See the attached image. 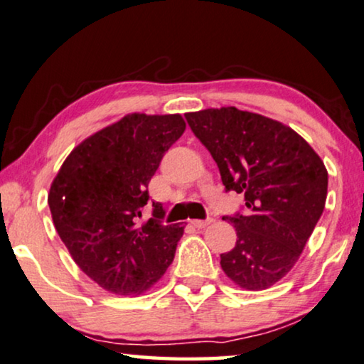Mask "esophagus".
<instances>
[{"instance_id": "1", "label": "esophagus", "mask_w": 364, "mask_h": 364, "mask_svg": "<svg viewBox=\"0 0 364 364\" xmlns=\"http://www.w3.org/2000/svg\"><path fill=\"white\" fill-rule=\"evenodd\" d=\"M211 223H213V219H194V221H191L193 226L198 229H204L208 224H211Z\"/></svg>"}]
</instances>
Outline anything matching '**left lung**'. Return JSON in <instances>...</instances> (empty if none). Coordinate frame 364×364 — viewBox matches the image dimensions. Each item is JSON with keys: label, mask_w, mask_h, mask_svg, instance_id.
I'll return each instance as SVG.
<instances>
[{"label": "left lung", "mask_w": 364, "mask_h": 364, "mask_svg": "<svg viewBox=\"0 0 364 364\" xmlns=\"http://www.w3.org/2000/svg\"><path fill=\"white\" fill-rule=\"evenodd\" d=\"M208 148L226 191L244 193L247 213L224 216L235 245L221 267L245 290H265L299 260L325 209L328 171L295 130L269 117L235 109L184 114Z\"/></svg>", "instance_id": "1"}]
</instances>
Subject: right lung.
I'll return each instance as SVG.
<instances>
[{
	"instance_id": "obj_1",
	"label": "right lung",
	"mask_w": 364,
	"mask_h": 364,
	"mask_svg": "<svg viewBox=\"0 0 364 364\" xmlns=\"http://www.w3.org/2000/svg\"><path fill=\"white\" fill-rule=\"evenodd\" d=\"M180 114H130L70 151L48 203L59 237L82 272L115 295H141L175 259L181 224H161L165 209L140 223L148 183L183 135Z\"/></svg>"
}]
</instances>
